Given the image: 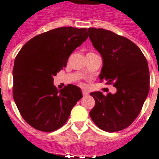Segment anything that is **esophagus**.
<instances>
[{
  "label": "esophagus",
  "mask_w": 159,
  "mask_h": 159,
  "mask_svg": "<svg viewBox=\"0 0 159 159\" xmlns=\"http://www.w3.org/2000/svg\"><path fill=\"white\" fill-rule=\"evenodd\" d=\"M82 95L83 96H88V92L86 90H82Z\"/></svg>",
  "instance_id": "obj_1"
}]
</instances>
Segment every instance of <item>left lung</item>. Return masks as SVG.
<instances>
[{
	"instance_id": "left-lung-1",
	"label": "left lung",
	"mask_w": 159,
	"mask_h": 159,
	"mask_svg": "<svg viewBox=\"0 0 159 159\" xmlns=\"http://www.w3.org/2000/svg\"><path fill=\"white\" fill-rule=\"evenodd\" d=\"M88 36L102 57L99 78L117 88L114 94L93 92L90 112L102 130L113 133L132 124L141 112L149 92V70L139 47L124 36L102 28H88Z\"/></svg>"
}]
</instances>
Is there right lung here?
I'll return each instance as SVG.
<instances>
[{
	"label": "right lung",
	"mask_w": 159,
	"mask_h": 159,
	"mask_svg": "<svg viewBox=\"0 0 159 159\" xmlns=\"http://www.w3.org/2000/svg\"><path fill=\"white\" fill-rule=\"evenodd\" d=\"M87 38L86 28L53 29L34 36L16 57L13 98L21 117L32 128L42 132L60 128L82 98L81 88L75 85L58 90L53 77L66 67L71 52Z\"/></svg>",
	"instance_id": "add662e5"
}]
</instances>
